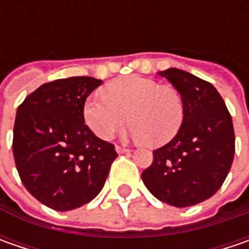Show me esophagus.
Wrapping results in <instances>:
<instances>
[{
    "mask_svg": "<svg viewBox=\"0 0 249 249\" xmlns=\"http://www.w3.org/2000/svg\"><path fill=\"white\" fill-rule=\"evenodd\" d=\"M115 149H116V152H118V154H129V152H130L129 148H124V147H119V145H116V147H115Z\"/></svg>",
    "mask_w": 249,
    "mask_h": 249,
    "instance_id": "obj_1",
    "label": "esophagus"
}]
</instances>
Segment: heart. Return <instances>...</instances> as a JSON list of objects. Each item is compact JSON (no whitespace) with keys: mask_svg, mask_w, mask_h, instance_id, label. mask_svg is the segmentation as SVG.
I'll return each instance as SVG.
<instances>
[{"mask_svg":"<svg viewBox=\"0 0 249 249\" xmlns=\"http://www.w3.org/2000/svg\"><path fill=\"white\" fill-rule=\"evenodd\" d=\"M102 94L90 97L83 107L87 126L102 140L124 129L127 116L133 137L152 147L167 144L183 124L184 101L170 86L127 76L105 86Z\"/></svg>","mask_w":249,"mask_h":249,"instance_id":"heart-1","label":"heart"}]
</instances>
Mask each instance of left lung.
<instances>
[{
  "mask_svg": "<svg viewBox=\"0 0 249 249\" xmlns=\"http://www.w3.org/2000/svg\"><path fill=\"white\" fill-rule=\"evenodd\" d=\"M184 101V120L175 139L154 151L141 178L159 201L177 208L205 201L222 187L234 158L233 122L211 83L170 68L158 72Z\"/></svg>",
  "mask_w": 249,
  "mask_h": 249,
  "instance_id": "1",
  "label": "left lung"
}]
</instances>
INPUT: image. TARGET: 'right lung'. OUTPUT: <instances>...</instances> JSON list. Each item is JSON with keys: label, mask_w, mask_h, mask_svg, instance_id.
<instances>
[{"label": "right lung", "mask_w": 249, "mask_h": 249, "mask_svg": "<svg viewBox=\"0 0 249 249\" xmlns=\"http://www.w3.org/2000/svg\"><path fill=\"white\" fill-rule=\"evenodd\" d=\"M102 80L76 76L45 83L16 110L14 158L26 190L66 212L100 194L118 154L84 123L83 107Z\"/></svg>", "instance_id": "obj_1"}]
</instances>
